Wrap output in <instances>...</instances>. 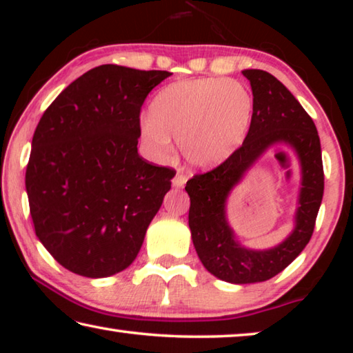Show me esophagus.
<instances>
[{"label": "esophagus", "instance_id": "1", "mask_svg": "<svg viewBox=\"0 0 353 353\" xmlns=\"http://www.w3.org/2000/svg\"><path fill=\"white\" fill-rule=\"evenodd\" d=\"M185 183H187V177L183 174H176L174 179H172V187L176 188H183Z\"/></svg>", "mask_w": 353, "mask_h": 353}]
</instances>
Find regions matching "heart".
Returning <instances> with one entry per match:
<instances>
[{
	"instance_id": "b5f03b06",
	"label": "heart",
	"mask_w": 353,
	"mask_h": 353,
	"mask_svg": "<svg viewBox=\"0 0 353 353\" xmlns=\"http://www.w3.org/2000/svg\"><path fill=\"white\" fill-rule=\"evenodd\" d=\"M152 113L140 119V140L149 159L165 162L174 145L196 170L225 162L248 134L254 99L240 82L201 79L179 82L154 98Z\"/></svg>"
}]
</instances>
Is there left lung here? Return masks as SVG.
Wrapping results in <instances>:
<instances>
[{"label": "left lung", "instance_id": "8db88e82", "mask_svg": "<svg viewBox=\"0 0 353 353\" xmlns=\"http://www.w3.org/2000/svg\"><path fill=\"white\" fill-rule=\"evenodd\" d=\"M252 88L254 110L240 149L224 163L187 182L188 225L205 270L229 283L270 280L302 252L312 238L324 194V170L318 130L303 107L277 77L263 70H243ZM295 154L301 172L293 229L285 241L266 250L248 248L237 240L226 216V202L253 165L271 147Z\"/></svg>", "mask_w": 353, "mask_h": 353}]
</instances>
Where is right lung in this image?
<instances>
[{
  "label": "right lung",
  "instance_id": "obj_1",
  "mask_svg": "<svg viewBox=\"0 0 353 353\" xmlns=\"http://www.w3.org/2000/svg\"><path fill=\"white\" fill-rule=\"evenodd\" d=\"M168 71L101 65L71 82L32 137L26 193L35 235L68 271L126 270L176 172L140 157V109Z\"/></svg>",
  "mask_w": 353,
  "mask_h": 353
}]
</instances>
